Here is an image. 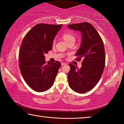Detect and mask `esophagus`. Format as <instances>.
<instances>
[{
	"instance_id": "obj_1",
	"label": "esophagus",
	"mask_w": 124,
	"mask_h": 124,
	"mask_svg": "<svg viewBox=\"0 0 124 124\" xmlns=\"http://www.w3.org/2000/svg\"><path fill=\"white\" fill-rule=\"evenodd\" d=\"M65 64H66V63H63V62L61 63V65H62V66H63V65H65Z\"/></svg>"
}]
</instances>
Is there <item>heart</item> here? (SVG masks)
Returning a JSON list of instances; mask_svg holds the SVG:
<instances>
[{
  "mask_svg": "<svg viewBox=\"0 0 124 124\" xmlns=\"http://www.w3.org/2000/svg\"><path fill=\"white\" fill-rule=\"evenodd\" d=\"M63 38L65 41H66V43H68L72 40H75V37L74 35L71 33H64L63 35ZM54 44H55V40L54 41Z\"/></svg>",
  "mask_w": 124,
  "mask_h": 124,
  "instance_id": "obj_1",
  "label": "heart"
}]
</instances>
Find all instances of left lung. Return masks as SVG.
Returning a JSON list of instances; mask_svg holds the SVG:
<instances>
[{
  "label": "left lung",
  "mask_w": 124,
  "mask_h": 124,
  "mask_svg": "<svg viewBox=\"0 0 124 124\" xmlns=\"http://www.w3.org/2000/svg\"><path fill=\"white\" fill-rule=\"evenodd\" d=\"M68 27L81 33V44L75 56L79 61L83 60L80 68L69 64L68 84L75 92L85 93L95 86L103 72L106 60L104 44L97 31L89 23L69 24Z\"/></svg>",
  "instance_id": "left-lung-1"
}]
</instances>
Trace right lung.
<instances>
[{"label": "right lung", "mask_w": 124, "mask_h": 124, "mask_svg": "<svg viewBox=\"0 0 124 124\" xmlns=\"http://www.w3.org/2000/svg\"><path fill=\"white\" fill-rule=\"evenodd\" d=\"M62 24L39 23L25 35L19 52L20 70L24 81L37 92L49 90L54 83L61 63L47 62L45 54L51 50L54 39Z\"/></svg>", "instance_id": "add662e5"}]
</instances>
